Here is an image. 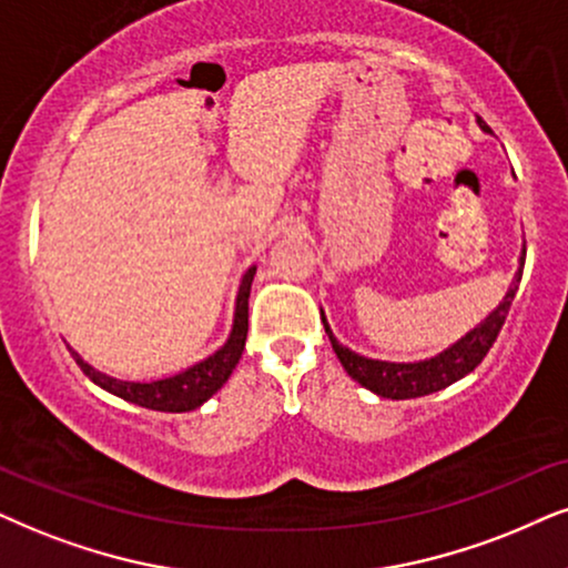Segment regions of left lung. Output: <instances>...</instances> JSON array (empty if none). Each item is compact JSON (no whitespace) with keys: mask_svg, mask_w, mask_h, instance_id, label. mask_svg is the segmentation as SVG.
Returning <instances> with one entry per match:
<instances>
[{"mask_svg":"<svg viewBox=\"0 0 568 568\" xmlns=\"http://www.w3.org/2000/svg\"><path fill=\"white\" fill-rule=\"evenodd\" d=\"M477 125L483 128L485 133H490V128L485 125V120L477 118ZM524 256H527V251L521 248L511 285H508L506 296L498 301V306H495L493 312L479 322V325L471 327L469 333L458 337L456 343H450L448 348H443L440 354L419 358V362H385V358L362 356L337 341L333 329L327 325L325 314H322V325H325V333L329 337V343H333L335 356L341 358L343 369L348 372V377H354L358 385L367 387V390L377 393V396L383 398H393V400L422 398V396H429V393L443 390V387L454 385L456 379L469 375V372L487 356V351L493 348L495 337H498L500 327H504L506 322L508 308H511L516 291H519Z\"/></svg>","mask_w":568,"mask_h":568,"instance_id":"1","label":"left lung"}]
</instances>
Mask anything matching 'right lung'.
<instances>
[{
    "mask_svg": "<svg viewBox=\"0 0 568 568\" xmlns=\"http://www.w3.org/2000/svg\"><path fill=\"white\" fill-rule=\"evenodd\" d=\"M256 264L243 272L239 293H235V308H233V325L227 333V341L201 362L191 364L189 369L175 372L170 377L160 379H118L110 377L106 372H99L91 367L85 358L78 354L75 348H70V354L78 362V367L85 372V377L99 387H104L112 396L131 400L135 406L152 408V412H168V414H183L193 412V408L204 406L222 385L227 383V377L233 375L235 364L241 362L243 348H246V333H248V296H251V283H254Z\"/></svg>",
    "mask_w": 568,
    "mask_h": 568,
    "instance_id": "1",
    "label": "right lung"
}]
</instances>
